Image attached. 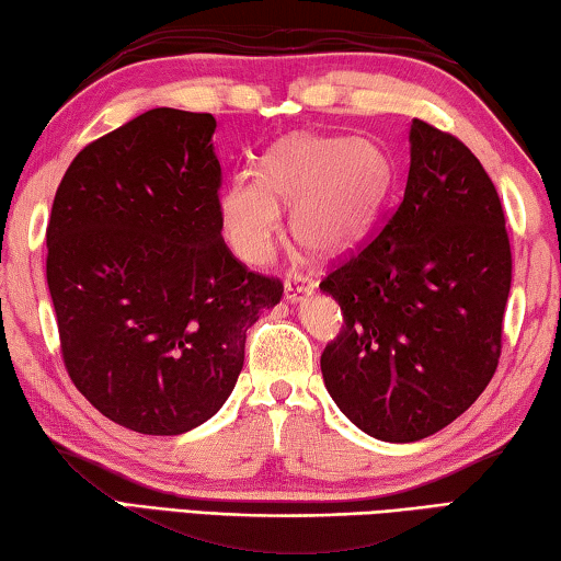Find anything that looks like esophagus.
<instances>
[{
    "instance_id": "esophagus-1",
    "label": "esophagus",
    "mask_w": 561,
    "mask_h": 561,
    "mask_svg": "<svg viewBox=\"0 0 561 561\" xmlns=\"http://www.w3.org/2000/svg\"><path fill=\"white\" fill-rule=\"evenodd\" d=\"M310 293H313V283L300 280V278L286 280V300H290V304H298V300L308 298Z\"/></svg>"
}]
</instances>
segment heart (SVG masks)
Masks as SVG:
<instances>
[{
	"label": "heart",
	"mask_w": 561,
	"mask_h": 561,
	"mask_svg": "<svg viewBox=\"0 0 561 561\" xmlns=\"http://www.w3.org/2000/svg\"><path fill=\"white\" fill-rule=\"evenodd\" d=\"M391 168L374 142L300 135L268 152L257 175L240 172L220 197L222 226L245 261H263L290 213L293 240L313 257L351 253L374 228Z\"/></svg>",
	"instance_id": "heart-1"
}]
</instances>
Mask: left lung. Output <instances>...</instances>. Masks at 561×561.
Segmentation results:
<instances>
[{
  "instance_id": "8db88e82",
  "label": "left lung",
  "mask_w": 561,
  "mask_h": 561,
  "mask_svg": "<svg viewBox=\"0 0 561 561\" xmlns=\"http://www.w3.org/2000/svg\"><path fill=\"white\" fill-rule=\"evenodd\" d=\"M409 142L401 205L321 280L343 313L321 356L325 389L391 444L436 434L486 389L512 288L504 208L477 154L424 119Z\"/></svg>"
}]
</instances>
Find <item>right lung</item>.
I'll return each mask as SVG.
<instances>
[{
	"label": "right lung",
	"instance_id": "right-lung-1",
	"mask_svg": "<svg viewBox=\"0 0 561 561\" xmlns=\"http://www.w3.org/2000/svg\"><path fill=\"white\" fill-rule=\"evenodd\" d=\"M208 112L154 107L77 152L47 226V286L72 383L137 434L220 411L245 331L283 296L222 240Z\"/></svg>",
	"mask_w": 561,
	"mask_h": 561
}]
</instances>
